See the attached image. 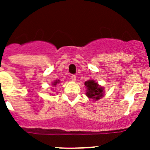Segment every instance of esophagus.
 Here are the masks:
<instances>
[{
  "mask_svg": "<svg viewBox=\"0 0 150 150\" xmlns=\"http://www.w3.org/2000/svg\"><path fill=\"white\" fill-rule=\"evenodd\" d=\"M71 80H72V81H74V82H75L76 81V76H75V75H72V76H71Z\"/></svg>",
  "mask_w": 150,
  "mask_h": 150,
  "instance_id": "obj_1",
  "label": "esophagus"
}]
</instances>
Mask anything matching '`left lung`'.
<instances>
[{
	"label": "left lung",
	"mask_w": 150,
	"mask_h": 150,
	"mask_svg": "<svg viewBox=\"0 0 150 150\" xmlns=\"http://www.w3.org/2000/svg\"><path fill=\"white\" fill-rule=\"evenodd\" d=\"M85 86L87 88L86 95L88 98L98 100L103 97L104 88L99 86L94 80H88L85 83Z\"/></svg>",
	"instance_id": "left-lung-1"
}]
</instances>
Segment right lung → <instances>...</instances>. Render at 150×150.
I'll return each mask as SVG.
<instances>
[{
  "instance_id": "add662e5",
  "label": "right lung",
  "mask_w": 150,
  "mask_h": 150,
  "mask_svg": "<svg viewBox=\"0 0 150 150\" xmlns=\"http://www.w3.org/2000/svg\"><path fill=\"white\" fill-rule=\"evenodd\" d=\"M60 83V81H59V80H56L55 82H54V83H52V85H53L54 86H55L57 83Z\"/></svg>"
}]
</instances>
